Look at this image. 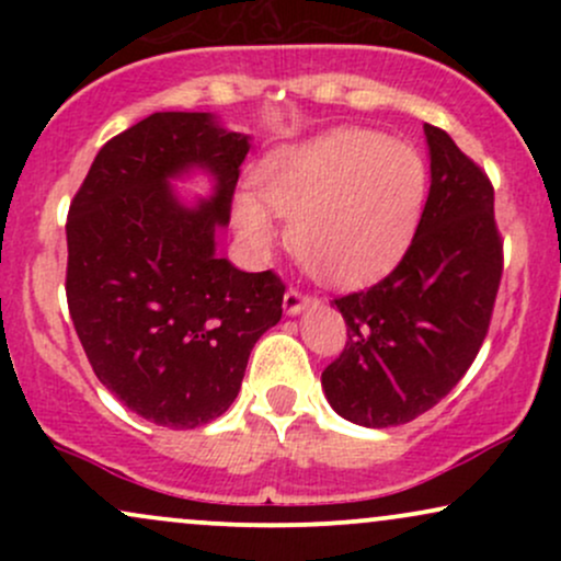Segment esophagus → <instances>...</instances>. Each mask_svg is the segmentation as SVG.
Wrapping results in <instances>:
<instances>
[{
	"label": "esophagus",
	"instance_id": "1",
	"mask_svg": "<svg viewBox=\"0 0 561 561\" xmlns=\"http://www.w3.org/2000/svg\"><path fill=\"white\" fill-rule=\"evenodd\" d=\"M311 302H317L311 295H302L298 287H289L285 293V300H282V306H285V311L289 313V317H295V313H300L302 308L311 306Z\"/></svg>",
	"mask_w": 561,
	"mask_h": 561
}]
</instances>
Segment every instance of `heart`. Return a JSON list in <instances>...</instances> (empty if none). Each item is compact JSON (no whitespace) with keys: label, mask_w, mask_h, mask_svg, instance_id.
<instances>
[{"label":"heart","mask_w":561,"mask_h":561,"mask_svg":"<svg viewBox=\"0 0 561 561\" xmlns=\"http://www.w3.org/2000/svg\"><path fill=\"white\" fill-rule=\"evenodd\" d=\"M255 190L231 203L255 253L279 240L274 213L293 221V250L317 279L356 287L388 274L420 229L430 171L414 145L369 128H334L261 160Z\"/></svg>","instance_id":"1"}]
</instances>
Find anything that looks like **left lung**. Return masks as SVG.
Listing matches in <instances>:
<instances>
[{
  "mask_svg": "<svg viewBox=\"0 0 561 561\" xmlns=\"http://www.w3.org/2000/svg\"><path fill=\"white\" fill-rule=\"evenodd\" d=\"M424 134L433 182L414 242L382 282L334 298L347 343L321 385L332 409L364 427L416 420L456 388L504 272L491 179L443 128L424 124Z\"/></svg>",
  "mask_w": 561,
  "mask_h": 561,
  "instance_id": "8db88e82",
  "label": "left lung"
}]
</instances>
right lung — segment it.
<instances>
[{
    "instance_id": "obj_1",
    "label": "right lung",
    "mask_w": 561,
    "mask_h": 561,
    "mask_svg": "<svg viewBox=\"0 0 561 561\" xmlns=\"http://www.w3.org/2000/svg\"><path fill=\"white\" fill-rule=\"evenodd\" d=\"M250 145L210 113H152L96 152L68 210L66 295L96 379L141 420L171 430L234 403L250 351L282 319L285 285L216 255ZM217 179L195 209L168 179Z\"/></svg>"
}]
</instances>
